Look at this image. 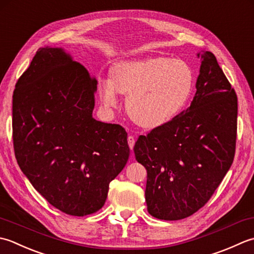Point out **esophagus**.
Wrapping results in <instances>:
<instances>
[{
	"mask_svg": "<svg viewBox=\"0 0 254 254\" xmlns=\"http://www.w3.org/2000/svg\"><path fill=\"white\" fill-rule=\"evenodd\" d=\"M127 140H128V146H129V148H130V150H132V149H133V146H134V138H133L132 136H128Z\"/></svg>",
	"mask_w": 254,
	"mask_h": 254,
	"instance_id": "esophagus-1",
	"label": "esophagus"
}]
</instances>
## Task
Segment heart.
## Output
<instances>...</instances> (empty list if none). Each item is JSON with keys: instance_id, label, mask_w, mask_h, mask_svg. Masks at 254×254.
Instances as JSON below:
<instances>
[{"instance_id": "heart-1", "label": "heart", "mask_w": 254, "mask_h": 254, "mask_svg": "<svg viewBox=\"0 0 254 254\" xmlns=\"http://www.w3.org/2000/svg\"><path fill=\"white\" fill-rule=\"evenodd\" d=\"M194 71L182 59L154 57L122 61L113 66L111 79L98 80L97 91L106 108L117 105L118 92L127 95L129 117L144 128L172 121L192 95Z\"/></svg>"}]
</instances>
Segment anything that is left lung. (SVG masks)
<instances>
[{
    "label": "left lung",
    "instance_id": "obj_1",
    "mask_svg": "<svg viewBox=\"0 0 254 254\" xmlns=\"http://www.w3.org/2000/svg\"><path fill=\"white\" fill-rule=\"evenodd\" d=\"M200 58L190 106L172 121L139 136L136 160L147 170L149 214L180 220L201 208L221 183L235 158L238 101L210 51Z\"/></svg>",
    "mask_w": 254,
    "mask_h": 254
}]
</instances>
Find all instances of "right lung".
<instances>
[{"label": "right lung", "instance_id": "1", "mask_svg": "<svg viewBox=\"0 0 254 254\" xmlns=\"http://www.w3.org/2000/svg\"><path fill=\"white\" fill-rule=\"evenodd\" d=\"M97 81L62 48H39L13 93L20 170L56 208L96 213L129 158L127 132L92 116Z\"/></svg>", "mask_w": 254, "mask_h": 254}]
</instances>
